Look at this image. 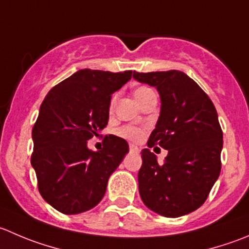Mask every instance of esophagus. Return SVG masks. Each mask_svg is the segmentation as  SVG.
<instances>
[{
	"instance_id": "34e87169",
	"label": "esophagus",
	"mask_w": 249,
	"mask_h": 249,
	"mask_svg": "<svg viewBox=\"0 0 249 249\" xmlns=\"http://www.w3.org/2000/svg\"><path fill=\"white\" fill-rule=\"evenodd\" d=\"M130 152H132V153H139V147L135 146V144H130Z\"/></svg>"
}]
</instances>
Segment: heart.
<instances>
[{
	"instance_id": "1",
	"label": "heart",
	"mask_w": 249,
	"mask_h": 249,
	"mask_svg": "<svg viewBox=\"0 0 249 249\" xmlns=\"http://www.w3.org/2000/svg\"><path fill=\"white\" fill-rule=\"evenodd\" d=\"M149 91H152V90L148 88H139L134 93L135 98H139L140 96L144 95V93L149 92ZM113 103H114V100L112 101V106H113ZM120 135L124 137H126V139L137 141V140H140L142 137V131L140 129H136V127L125 126V127H123V129H120Z\"/></svg>"
}]
</instances>
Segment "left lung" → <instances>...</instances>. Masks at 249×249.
I'll list each match as a JSON object with an SVG mask.
<instances>
[{
    "mask_svg": "<svg viewBox=\"0 0 249 249\" xmlns=\"http://www.w3.org/2000/svg\"><path fill=\"white\" fill-rule=\"evenodd\" d=\"M132 78L157 89L160 113L147 146L168 151L163 163L142 149L139 191L147 208L166 218L198 209L220 175L223 131L207 93L180 71L137 73Z\"/></svg>",
    "mask_w": 249,
    "mask_h": 249,
    "instance_id": "obj_1",
    "label": "left lung"
}]
</instances>
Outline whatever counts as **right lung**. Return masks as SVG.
I'll return each instance as SVG.
<instances>
[{
	"label": "right lung",
	"instance_id": "right-lung-1",
	"mask_svg": "<svg viewBox=\"0 0 249 249\" xmlns=\"http://www.w3.org/2000/svg\"><path fill=\"white\" fill-rule=\"evenodd\" d=\"M131 75V71L81 69L43 100L31 134V165L42 198L60 213L80 214L97 206L129 152L127 142L114 135L106 137L100 151L89 148L88 141L108 124L112 95Z\"/></svg>",
	"mask_w": 249,
	"mask_h": 249
}]
</instances>
